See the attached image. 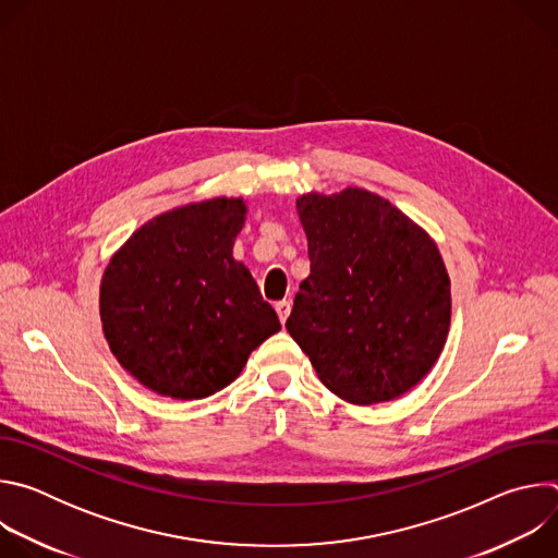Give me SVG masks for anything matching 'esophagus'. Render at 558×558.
Wrapping results in <instances>:
<instances>
[{"label":"esophagus","instance_id":"obj_1","mask_svg":"<svg viewBox=\"0 0 558 558\" xmlns=\"http://www.w3.org/2000/svg\"><path fill=\"white\" fill-rule=\"evenodd\" d=\"M276 311H278L280 323L284 325V323H287V317H289V313H291V302H289V300H280V302L276 304Z\"/></svg>","mask_w":558,"mask_h":558}]
</instances>
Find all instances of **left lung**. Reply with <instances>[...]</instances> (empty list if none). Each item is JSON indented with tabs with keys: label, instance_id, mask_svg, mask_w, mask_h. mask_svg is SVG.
I'll list each match as a JSON object with an SVG mask.
<instances>
[{
	"label": "left lung",
	"instance_id": "8db88e82",
	"mask_svg": "<svg viewBox=\"0 0 558 558\" xmlns=\"http://www.w3.org/2000/svg\"><path fill=\"white\" fill-rule=\"evenodd\" d=\"M311 274L287 320L317 377L349 404L390 402L435 366L450 329V278L424 227L347 187L295 201Z\"/></svg>",
	"mask_w": 558,
	"mask_h": 558
}]
</instances>
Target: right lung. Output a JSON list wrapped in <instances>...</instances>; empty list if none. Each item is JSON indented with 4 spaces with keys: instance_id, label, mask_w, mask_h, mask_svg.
I'll return each mask as SVG.
<instances>
[{
    "instance_id": "obj_1",
    "label": "right lung",
    "mask_w": 558,
    "mask_h": 558,
    "mask_svg": "<svg viewBox=\"0 0 558 558\" xmlns=\"http://www.w3.org/2000/svg\"><path fill=\"white\" fill-rule=\"evenodd\" d=\"M245 218L243 198L187 203L141 225L110 258L99 287L104 336L156 395H214L280 331L252 271L233 258Z\"/></svg>"
}]
</instances>
